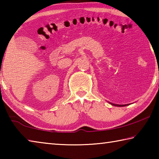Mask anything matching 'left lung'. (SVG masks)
I'll use <instances>...</instances> for the list:
<instances>
[{
	"instance_id": "obj_1",
	"label": "left lung",
	"mask_w": 159,
	"mask_h": 159,
	"mask_svg": "<svg viewBox=\"0 0 159 159\" xmlns=\"http://www.w3.org/2000/svg\"><path fill=\"white\" fill-rule=\"evenodd\" d=\"M109 103L111 104V105L115 106V107H125V106L129 105V104H113V103H111V102H109Z\"/></svg>"
}]
</instances>
